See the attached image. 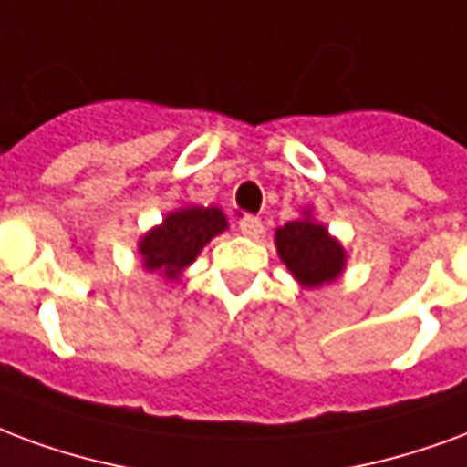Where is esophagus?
<instances>
[{
	"instance_id": "esophagus-1",
	"label": "esophagus",
	"mask_w": 467,
	"mask_h": 467,
	"mask_svg": "<svg viewBox=\"0 0 467 467\" xmlns=\"http://www.w3.org/2000/svg\"><path fill=\"white\" fill-rule=\"evenodd\" d=\"M240 233H243L244 237H252V240H257V237L265 233V224H262L260 217L244 215V217H240Z\"/></svg>"
}]
</instances>
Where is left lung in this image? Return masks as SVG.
Listing matches in <instances>:
<instances>
[{"label":"left lung","mask_w":467,"mask_h":467,"mask_svg":"<svg viewBox=\"0 0 467 467\" xmlns=\"http://www.w3.org/2000/svg\"><path fill=\"white\" fill-rule=\"evenodd\" d=\"M277 252L286 269L304 286H319L331 282L344 269V250L329 237L324 224H317L309 217L286 223L277 230Z\"/></svg>","instance_id":"1"}]
</instances>
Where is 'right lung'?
Masks as SVG:
<instances>
[{
  "mask_svg": "<svg viewBox=\"0 0 467 467\" xmlns=\"http://www.w3.org/2000/svg\"><path fill=\"white\" fill-rule=\"evenodd\" d=\"M227 227L223 210L217 207H185L165 217L140 240V254L146 269H161L168 279H178L182 269L198 257L215 234Z\"/></svg>",
  "mask_w": 467,
  "mask_h": 467,
  "instance_id": "1",
  "label": "right lung"
}]
</instances>
